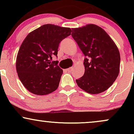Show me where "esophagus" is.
Instances as JSON below:
<instances>
[{"label": "esophagus", "mask_w": 134, "mask_h": 134, "mask_svg": "<svg viewBox=\"0 0 134 134\" xmlns=\"http://www.w3.org/2000/svg\"><path fill=\"white\" fill-rule=\"evenodd\" d=\"M73 69H74V67H70V68H69L68 69H67V71L69 72H71L72 70H73Z\"/></svg>", "instance_id": "34e87169"}]
</instances>
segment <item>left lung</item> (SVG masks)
<instances>
[{
	"instance_id": "obj_1",
	"label": "left lung",
	"mask_w": 134,
	"mask_h": 134,
	"mask_svg": "<svg viewBox=\"0 0 134 134\" xmlns=\"http://www.w3.org/2000/svg\"><path fill=\"white\" fill-rule=\"evenodd\" d=\"M72 36L86 57L85 72L76 80L77 86L90 94L105 91L120 71V55L114 41L103 29L93 24L73 28Z\"/></svg>"
}]
</instances>
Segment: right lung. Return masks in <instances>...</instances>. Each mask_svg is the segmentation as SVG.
I'll return each instance as SVG.
<instances>
[{
	"instance_id": "obj_1",
	"label": "right lung",
	"mask_w": 134,
	"mask_h": 134,
	"mask_svg": "<svg viewBox=\"0 0 134 134\" xmlns=\"http://www.w3.org/2000/svg\"><path fill=\"white\" fill-rule=\"evenodd\" d=\"M69 27L44 24L27 35L23 41L16 58V70L20 81L31 93L46 95L58 88L63 70L57 57L60 43L71 35Z\"/></svg>"
}]
</instances>
